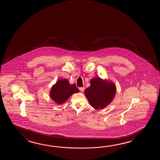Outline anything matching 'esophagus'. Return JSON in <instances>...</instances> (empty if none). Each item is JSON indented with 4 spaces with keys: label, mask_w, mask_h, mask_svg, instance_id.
<instances>
[{
    "label": "esophagus",
    "mask_w": 160,
    "mask_h": 160,
    "mask_svg": "<svg viewBox=\"0 0 160 160\" xmlns=\"http://www.w3.org/2000/svg\"><path fill=\"white\" fill-rule=\"evenodd\" d=\"M79 90H80L81 92H84V90H85V88H84V87H81V88H79Z\"/></svg>",
    "instance_id": "esophagus-1"
}]
</instances>
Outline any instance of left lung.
Masks as SVG:
<instances>
[{
	"label": "left lung",
	"mask_w": 160,
	"mask_h": 160,
	"mask_svg": "<svg viewBox=\"0 0 160 160\" xmlns=\"http://www.w3.org/2000/svg\"><path fill=\"white\" fill-rule=\"evenodd\" d=\"M116 87L111 81L95 78L90 80V87L85 90V95L92 107L102 109L109 105L115 97Z\"/></svg>",
	"instance_id": "1"
}]
</instances>
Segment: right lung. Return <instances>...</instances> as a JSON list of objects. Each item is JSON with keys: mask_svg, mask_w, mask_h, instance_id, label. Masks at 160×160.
I'll use <instances>...</instances> for the list:
<instances>
[{"mask_svg": "<svg viewBox=\"0 0 160 160\" xmlns=\"http://www.w3.org/2000/svg\"><path fill=\"white\" fill-rule=\"evenodd\" d=\"M79 92V89L75 84L71 85L68 80L61 79L52 87L50 97L58 104H61L65 102L73 94Z\"/></svg>", "mask_w": 160, "mask_h": 160, "instance_id": "1", "label": "right lung"}]
</instances>
